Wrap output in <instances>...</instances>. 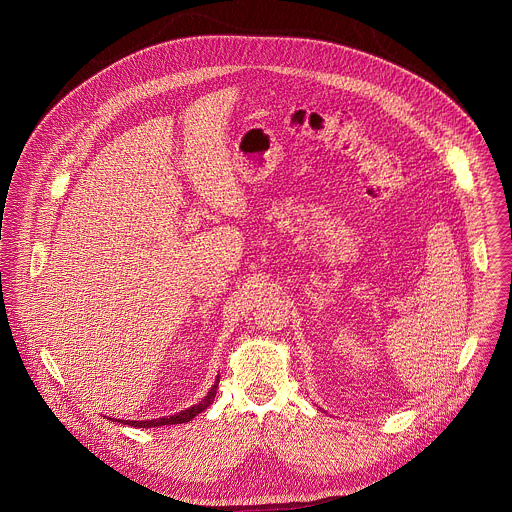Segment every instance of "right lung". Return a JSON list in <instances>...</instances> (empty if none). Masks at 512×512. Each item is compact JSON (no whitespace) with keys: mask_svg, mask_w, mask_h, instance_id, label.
<instances>
[{"mask_svg":"<svg viewBox=\"0 0 512 512\" xmlns=\"http://www.w3.org/2000/svg\"><path fill=\"white\" fill-rule=\"evenodd\" d=\"M219 378L220 376H217V382L213 384V388L209 390V394H207L199 404H195V406H191V408H187V410H183V412H179V414H175V416L155 418V420H144V422H134V420H116V422H122V424L134 426V428H157V426H171V424H185V422H191L197 414H201L203 410H207V408L213 404V400H215V396H217V388H219Z\"/></svg>","mask_w":512,"mask_h":512,"instance_id":"right-lung-1","label":"right lung"}]
</instances>
